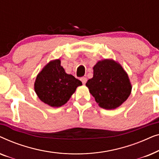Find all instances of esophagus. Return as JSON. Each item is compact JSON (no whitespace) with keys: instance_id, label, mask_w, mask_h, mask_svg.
<instances>
[{"instance_id":"obj_1","label":"esophagus","mask_w":159,"mask_h":159,"mask_svg":"<svg viewBox=\"0 0 159 159\" xmlns=\"http://www.w3.org/2000/svg\"><path fill=\"white\" fill-rule=\"evenodd\" d=\"M80 80H81L82 82V83H83L84 84L86 83V82H87V80H87V78H86V77H82L81 79H80Z\"/></svg>"}]
</instances>
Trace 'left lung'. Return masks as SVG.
I'll return each instance as SVG.
<instances>
[{
  "label": "left lung",
  "instance_id": "8db88e82",
  "mask_svg": "<svg viewBox=\"0 0 159 159\" xmlns=\"http://www.w3.org/2000/svg\"><path fill=\"white\" fill-rule=\"evenodd\" d=\"M85 85L100 107L115 109L129 96L132 90L127 74L112 59L99 61L93 67V77Z\"/></svg>",
  "mask_w": 159,
  "mask_h": 159
}]
</instances>
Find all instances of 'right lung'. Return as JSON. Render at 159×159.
Returning a JSON list of instances; mask_svg holds the SVG:
<instances>
[{
	"label": "right lung",
	"instance_id": "right-lung-1",
	"mask_svg": "<svg viewBox=\"0 0 159 159\" xmlns=\"http://www.w3.org/2000/svg\"><path fill=\"white\" fill-rule=\"evenodd\" d=\"M82 82L65 72L60 59L50 61L37 76L34 91L41 101L51 107H60L69 101Z\"/></svg>",
	"mask_w": 159,
	"mask_h": 159
}]
</instances>
